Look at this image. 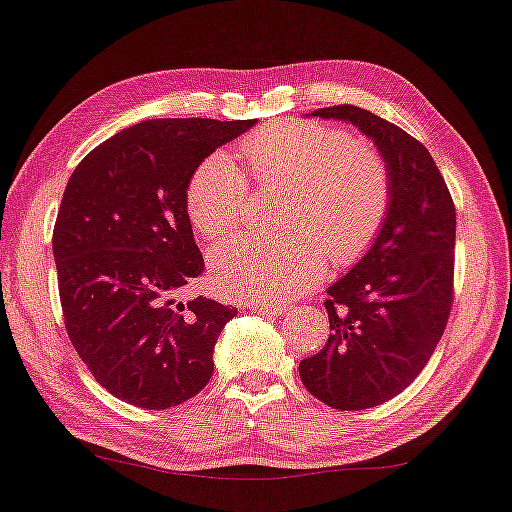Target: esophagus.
I'll list each match as a JSON object with an SVG mask.
<instances>
[{"instance_id": "esophagus-1", "label": "esophagus", "mask_w": 512, "mask_h": 512, "mask_svg": "<svg viewBox=\"0 0 512 512\" xmlns=\"http://www.w3.org/2000/svg\"><path fill=\"white\" fill-rule=\"evenodd\" d=\"M250 308H253L255 313H264V315L286 313V304H277V302H259V304H250Z\"/></svg>"}]
</instances>
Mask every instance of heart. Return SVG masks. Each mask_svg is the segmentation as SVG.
Segmentation results:
<instances>
[{
    "label": "heart",
    "instance_id": "b5f03b06",
    "mask_svg": "<svg viewBox=\"0 0 512 512\" xmlns=\"http://www.w3.org/2000/svg\"><path fill=\"white\" fill-rule=\"evenodd\" d=\"M246 173L262 186H284L277 237L242 235L215 246L210 275L235 299H277L302 293L337 266L362 259L386 224L390 170L382 153L355 144L339 126L290 119L257 130L239 146ZM186 213L199 235L233 230L248 199V179L226 153L208 155L186 184Z\"/></svg>",
    "mask_w": 512,
    "mask_h": 512
}]
</instances>
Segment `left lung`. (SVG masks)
<instances>
[{"instance_id":"obj_1","label":"left lung","mask_w":512,"mask_h":512,"mask_svg":"<svg viewBox=\"0 0 512 512\" xmlns=\"http://www.w3.org/2000/svg\"><path fill=\"white\" fill-rule=\"evenodd\" d=\"M313 115L355 124L390 170L382 233L328 288V342L299 362V377L319 402L364 410L413 384L444 335L453 308L455 204L426 146L406 130L353 104Z\"/></svg>"}]
</instances>
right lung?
I'll use <instances>...</instances> for the list:
<instances>
[{
	"label": "right lung",
	"instance_id": "add662e5",
	"mask_svg": "<svg viewBox=\"0 0 512 512\" xmlns=\"http://www.w3.org/2000/svg\"><path fill=\"white\" fill-rule=\"evenodd\" d=\"M255 119H148L90 150L70 175L53 255L70 344L110 395L164 410L213 375L235 308L175 293L204 273L186 184L215 148Z\"/></svg>",
	"mask_w": 512,
	"mask_h": 512
}]
</instances>
